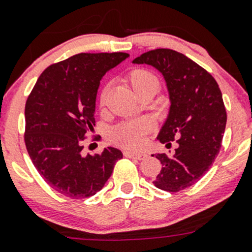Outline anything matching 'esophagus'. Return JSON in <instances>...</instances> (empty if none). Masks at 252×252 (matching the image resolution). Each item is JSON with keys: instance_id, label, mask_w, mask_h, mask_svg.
Listing matches in <instances>:
<instances>
[{"instance_id": "esophagus-1", "label": "esophagus", "mask_w": 252, "mask_h": 252, "mask_svg": "<svg viewBox=\"0 0 252 252\" xmlns=\"http://www.w3.org/2000/svg\"><path fill=\"white\" fill-rule=\"evenodd\" d=\"M124 156L129 157V158H134V159H144L145 157H146V154H142V152L126 151L124 152Z\"/></svg>"}]
</instances>
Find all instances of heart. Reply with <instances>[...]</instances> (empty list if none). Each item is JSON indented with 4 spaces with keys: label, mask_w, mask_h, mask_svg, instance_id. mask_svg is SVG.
Here are the masks:
<instances>
[{
    "label": "heart",
    "mask_w": 252,
    "mask_h": 252,
    "mask_svg": "<svg viewBox=\"0 0 252 252\" xmlns=\"http://www.w3.org/2000/svg\"><path fill=\"white\" fill-rule=\"evenodd\" d=\"M128 80L131 88L139 94L145 89H158L159 80L154 73L146 69H134L129 73ZM108 88L106 86L102 90L100 96V103L103 105L107 95ZM150 129V122L146 119H139V121H128L122 122L110 130V139L117 145L124 147H139L144 142V138Z\"/></svg>",
    "instance_id": "obj_1"
}]
</instances>
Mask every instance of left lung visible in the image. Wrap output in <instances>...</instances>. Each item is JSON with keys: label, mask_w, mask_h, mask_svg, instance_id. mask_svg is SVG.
<instances>
[{"label": "left lung", "mask_w": 252, "mask_h": 252, "mask_svg": "<svg viewBox=\"0 0 252 252\" xmlns=\"http://www.w3.org/2000/svg\"><path fill=\"white\" fill-rule=\"evenodd\" d=\"M133 63L156 68L171 101L157 139L166 146L177 140L178 147L173 155L156 154L162 169L155 187L169 192L187 189L204 177L220 152L227 123L220 86L197 63L168 48L142 53Z\"/></svg>", "instance_id": "1"}]
</instances>
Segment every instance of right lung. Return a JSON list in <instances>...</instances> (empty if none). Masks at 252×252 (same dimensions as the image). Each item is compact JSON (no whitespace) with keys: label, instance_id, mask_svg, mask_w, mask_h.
Masks as SVG:
<instances>
[{"label":"right lung","instance_id":"add662e5","mask_svg":"<svg viewBox=\"0 0 252 252\" xmlns=\"http://www.w3.org/2000/svg\"><path fill=\"white\" fill-rule=\"evenodd\" d=\"M128 53H78L42 72L25 103V146L52 189L85 199L105 187L121 150L84 155L81 141L95 126L97 89L108 70Z\"/></svg>","mask_w":252,"mask_h":252}]
</instances>
